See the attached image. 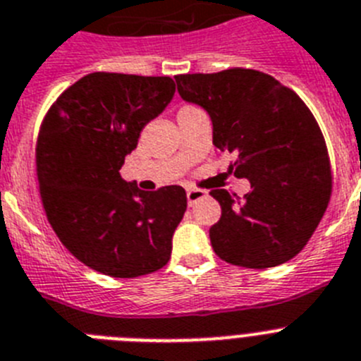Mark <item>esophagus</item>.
Segmentation results:
<instances>
[{"instance_id":"1","label":"esophagus","mask_w":361,"mask_h":361,"mask_svg":"<svg viewBox=\"0 0 361 361\" xmlns=\"http://www.w3.org/2000/svg\"><path fill=\"white\" fill-rule=\"evenodd\" d=\"M207 196V190L202 189H187V202H189L190 207H194L200 200H203Z\"/></svg>"}]
</instances>
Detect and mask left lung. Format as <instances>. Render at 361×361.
<instances>
[{
    "label": "left lung",
    "instance_id": "left-lung-1",
    "mask_svg": "<svg viewBox=\"0 0 361 361\" xmlns=\"http://www.w3.org/2000/svg\"><path fill=\"white\" fill-rule=\"evenodd\" d=\"M185 102L212 120V143L236 154L234 176L250 181L240 200L211 190L221 218L209 231L227 263L269 269L289 262L311 240L332 192L324 134L294 90L252 68L174 76Z\"/></svg>",
    "mask_w": 361,
    "mask_h": 361
}]
</instances>
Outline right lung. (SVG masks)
<instances>
[{"instance_id":"1","label":"right lung","mask_w":361,"mask_h":361,"mask_svg":"<svg viewBox=\"0 0 361 361\" xmlns=\"http://www.w3.org/2000/svg\"><path fill=\"white\" fill-rule=\"evenodd\" d=\"M176 85L169 76L92 72L49 109L36 143V174L47 219L87 267L137 278L165 267L187 211L180 185L145 192L120 176L125 156Z\"/></svg>"}]
</instances>
